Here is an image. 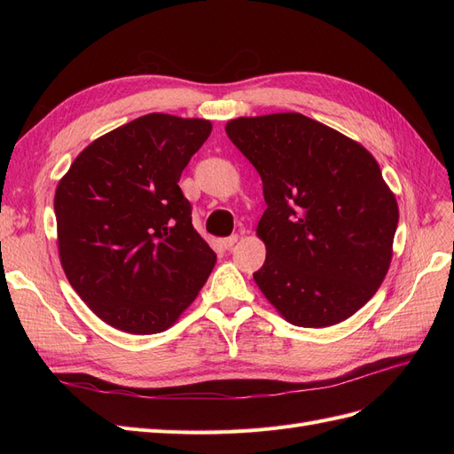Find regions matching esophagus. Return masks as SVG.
I'll return each mask as SVG.
<instances>
[{"mask_svg":"<svg viewBox=\"0 0 454 454\" xmlns=\"http://www.w3.org/2000/svg\"><path fill=\"white\" fill-rule=\"evenodd\" d=\"M237 240H239L237 235H231V237H227V239H219V246H222V248H225V250H231L232 246L237 244Z\"/></svg>","mask_w":454,"mask_h":454,"instance_id":"34e87169","label":"esophagus"}]
</instances>
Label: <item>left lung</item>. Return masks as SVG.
I'll return each mask as SVG.
<instances>
[{"instance_id":"1","label":"left lung","mask_w":454,"mask_h":454,"mask_svg":"<svg viewBox=\"0 0 454 454\" xmlns=\"http://www.w3.org/2000/svg\"><path fill=\"white\" fill-rule=\"evenodd\" d=\"M225 132L263 182L259 290L299 327L350 318L387 277L400 217L373 155L301 114L240 117Z\"/></svg>"}]
</instances>
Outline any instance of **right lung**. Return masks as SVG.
<instances>
[{
    "mask_svg": "<svg viewBox=\"0 0 454 454\" xmlns=\"http://www.w3.org/2000/svg\"><path fill=\"white\" fill-rule=\"evenodd\" d=\"M210 132L204 119L138 117L81 151L57 187L66 277L121 332H164L210 277L215 254L177 185Z\"/></svg>",
    "mask_w": 454,
    "mask_h": 454,
    "instance_id": "add662e5",
    "label": "right lung"
}]
</instances>
